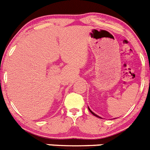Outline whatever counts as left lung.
<instances>
[{"instance_id": "8db88e82", "label": "left lung", "mask_w": 150, "mask_h": 150, "mask_svg": "<svg viewBox=\"0 0 150 150\" xmlns=\"http://www.w3.org/2000/svg\"><path fill=\"white\" fill-rule=\"evenodd\" d=\"M88 110H89V111H90V112H91V113H92V114H93V115H94V116H97V117H98V118H100V117H99V116H98V115H96V114H95V113H94V112H92V111H91V110H90V109H89V108H88Z\"/></svg>"}]
</instances>
